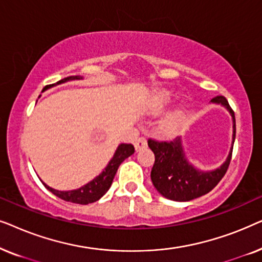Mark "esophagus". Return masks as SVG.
<instances>
[{
	"mask_svg": "<svg viewBox=\"0 0 262 262\" xmlns=\"http://www.w3.org/2000/svg\"><path fill=\"white\" fill-rule=\"evenodd\" d=\"M135 148H136V150H137V151L146 148V139L144 137H139V138L136 139Z\"/></svg>",
	"mask_w": 262,
	"mask_h": 262,
	"instance_id": "esophagus-1",
	"label": "esophagus"
}]
</instances>
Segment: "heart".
Masks as SVG:
<instances>
[{
    "mask_svg": "<svg viewBox=\"0 0 262 262\" xmlns=\"http://www.w3.org/2000/svg\"><path fill=\"white\" fill-rule=\"evenodd\" d=\"M173 94L170 92L161 91L154 96L151 102H150V111L152 113H162L168 106L173 102ZM185 124V113L181 108H177L168 113L162 120L160 121L159 130L162 135L168 136H175L181 131L182 126Z\"/></svg>",
    "mask_w": 262,
    "mask_h": 262,
    "instance_id": "1",
    "label": "heart"
}]
</instances>
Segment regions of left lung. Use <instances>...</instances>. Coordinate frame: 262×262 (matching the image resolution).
I'll return each mask as SVG.
<instances>
[{
	"mask_svg": "<svg viewBox=\"0 0 262 262\" xmlns=\"http://www.w3.org/2000/svg\"><path fill=\"white\" fill-rule=\"evenodd\" d=\"M211 102L221 103L230 112L234 123V143L236 135L234 111L224 96H216ZM148 145L155 154V163L151 169L152 184L164 198L175 202H188L212 191L227 173L232 155L231 146L227 161L220 168L211 171H202L195 169L186 159L180 137L171 141H156L149 138Z\"/></svg>",
	"mask_w": 262,
	"mask_h": 262,
	"instance_id": "1",
	"label": "left lung"
}]
</instances>
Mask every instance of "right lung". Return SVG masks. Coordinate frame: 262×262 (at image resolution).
Here are the masks:
<instances>
[{
	"label": "right lung",
	"instance_id": "obj_1",
	"mask_svg": "<svg viewBox=\"0 0 262 262\" xmlns=\"http://www.w3.org/2000/svg\"><path fill=\"white\" fill-rule=\"evenodd\" d=\"M81 78L82 77L80 76H69L58 81L57 82V84L64 83V82H68V81L81 80ZM52 85L53 84L50 85V87H52ZM134 152H135V146L132 144H126V143L120 144L117 148L116 152H114L112 160L110 161L102 173L100 174L99 177H96L94 180L88 182L87 185L82 186V187L78 189H74V191H57V189L51 188L50 186L44 184V182H42V184H44L45 187L48 188L50 192H52L56 196L66 200V202L81 204V205H87V204L94 203L96 200H99L107 191H108L111 185H112L114 175H116L120 163L123 162L125 159H127L128 156H131Z\"/></svg>",
	"mask_w": 262,
	"mask_h": 262
}]
</instances>
